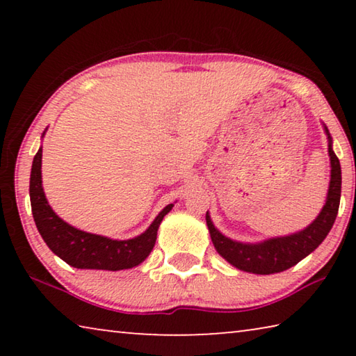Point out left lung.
Instances as JSON below:
<instances>
[{"instance_id":"8db88e82","label":"left lung","mask_w":356,"mask_h":356,"mask_svg":"<svg viewBox=\"0 0 356 356\" xmlns=\"http://www.w3.org/2000/svg\"><path fill=\"white\" fill-rule=\"evenodd\" d=\"M325 134L328 135V155L331 163L328 195L322 212L303 231L291 234V236L264 240L261 243H242L222 236L218 229L213 226L209 212L206 213L207 227L215 250L234 267L256 275L284 272V270L298 264L301 259L311 254L328 236L330 229L333 227V222L336 220L337 210H339L342 177L341 163L333 152V147H331V136L327 127H325Z\"/></svg>"}]
</instances>
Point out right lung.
<instances>
[{"label": "right lung", "mask_w": 356, "mask_h": 356, "mask_svg": "<svg viewBox=\"0 0 356 356\" xmlns=\"http://www.w3.org/2000/svg\"><path fill=\"white\" fill-rule=\"evenodd\" d=\"M42 147L34 155L31 179H29V197H31V210L38 226V231L58 257L75 268L91 270H125L140 265L152 251L156 231L165 215L174 207V204L166 206L156 215L146 231L141 236L129 240H113L97 234L84 232L70 226L69 222L59 218L48 206L44 188H42Z\"/></svg>", "instance_id": "right-lung-1"}]
</instances>
